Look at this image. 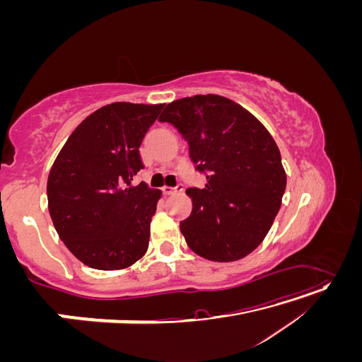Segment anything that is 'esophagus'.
<instances>
[{
  "label": "esophagus",
  "mask_w": 362,
  "mask_h": 362,
  "mask_svg": "<svg viewBox=\"0 0 362 362\" xmlns=\"http://www.w3.org/2000/svg\"><path fill=\"white\" fill-rule=\"evenodd\" d=\"M182 192V185H177V187H169V185H164L163 187V193L164 194H177V193H181Z\"/></svg>",
  "instance_id": "obj_1"
}]
</instances>
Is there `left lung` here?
<instances>
[{
	"instance_id": "left-lung-1",
	"label": "left lung",
	"mask_w": 362,
	"mask_h": 362,
	"mask_svg": "<svg viewBox=\"0 0 362 362\" xmlns=\"http://www.w3.org/2000/svg\"><path fill=\"white\" fill-rule=\"evenodd\" d=\"M161 122L189 141L205 189H187L192 214L180 223L199 257L231 262L255 250L279 211L287 175L267 128L245 107L221 95H194L166 105Z\"/></svg>"
}]
</instances>
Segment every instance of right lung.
I'll return each instance as SVG.
<instances>
[{
  "label": "right lung",
  "mask_w": 362,
  "mask_h": 362,
  "mask_svg": "<svg viewBox=\"0 0 362 362\" xmlns=\"http://www.w3.org/2000/svg\"><path fill=\"white\" fill-rule=\"evenodd\" d=\"M164 104L113 103L76 127L48 175V210L83 264L120 270L146 254L161 190L133 184L140 144Z\"/></svg>",
  "instance_id": "obj_1"
}]
</instances>
